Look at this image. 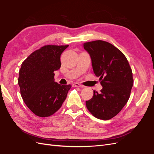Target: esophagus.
<instances>
[{
  "mask_svg": "<svg viewBox=\"0 0 154 154\" xmlns=\"http://www.w3.org/2000/svg\"><path fill=\"white\" fill-rule=\"evenodd\" d=\"M72 86L73 87H84V86L80 84L79 83H74L72 84Z\"/></svg>",
  "mask_w": 154,
  "mask_h": 154,
  "instance_id": "1",
  "label": "esophagus"
}]
</instances>
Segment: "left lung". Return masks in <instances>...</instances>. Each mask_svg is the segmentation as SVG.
<instances>
[{"label": "left lung", "mask_w": 154, "mask_h": 154, "mask_svg": "<svg viewBox=\"0 0 154 154\" xmlns=\"http://www.w3.org/2000/svg\"><path fill=\"white\" fill-rule=\"evenodd\" d=\"M83 46L91 56L93 71L103 87L100 93L94 91L86 106L95 118L109 120L129 99L134 82L132 69L122 51L107 42H88Z\"/></svg>", "instance_id": "1"}]
</instances>
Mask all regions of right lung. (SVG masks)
<instances>
[{
    "instance_id": "right-lung-1",
    "label": "right lung",
    "mask_w": 154,
    "mask_h": 154,
    "mask_svg": "<svg viewBox=\"0 0 154 154\" xmlns=\"http://www.w3.org/2000/svg\"><path fill=\"white\" fill-rule=\"evenodd\" d=\"M68 46L44 45L22 63L18 79L21 96L39 117H48L58 111L71 88V85L58 84L54 79V71L61 67L60 56Z\"/></svg>"
}]
</instances>
